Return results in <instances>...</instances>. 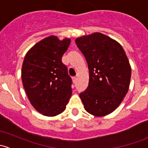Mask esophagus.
Here are the masks:
<instances>
[{
  "label": "esophagus",
  "instance_id": "obj_1",
  "mask_svg": "<svg viewBox=\"0 0 148 148\" xmlns=\"http://www.w3.org/2000/svg\"><path fill=\"white\" fill-rule=\"evenodd\" d=\"M77 77H73V78H72V81H73V82H74V83L77 82Z\"/></svg>",
  "mask_w": 148,
  "mask_h": 148
}]
</instances>
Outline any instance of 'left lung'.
<instances>
[{
    "mask_svg": "<svg viewBox=\"0 0 148 148\" xmlns=\"http://www.w3.org/2000/svg\"><path fill=\"white\" fill-rule=\"evenodd\" d=\"M89 69L87 89L79 95L85 110L104 117L116 110L129 90L131 66L122 46L99 32L76 38Z\"/></svg>",
    "mask_w": 148,
    "mask_h": 148,
    "instance_id": "8db88e82",
    "label": "left lung"
}]
</instances>
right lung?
<instances>
[{
    "label": "right lung",
    "mask_w": 148,
    "mask_h": 148,
    "mask_svg": "<svg viewBox=\"0 0 148 148\" xmlns=\"http://www.w3.org/2000/svg\"><path fill=\"white\" fill-rule=\"evenodd\" d=\"M70 43V38L49 36L25 56L21 69L23 87L31 105L44 116L63 112L71 96V79L62 62Z\"/></svg>",
    "instance_id": "add662e5"
}]
</instances>
